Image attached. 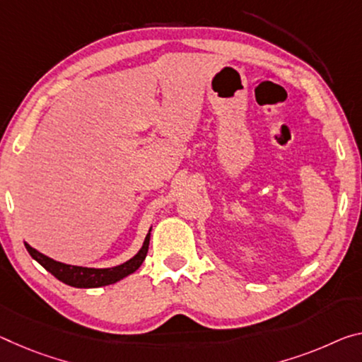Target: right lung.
<instances>
[{
  "mask_svg": "<svg viewBox=\"0 0 362 362\" xmlns=\"http://www.w3.org/2000/svg\"><path fill=\"white\" fill-rule=\"evenodd\" d=\"M151 228L148 230V235L145 237L141 248L139 250L134 257H130L129 261L124 264H119L116 267H106V269H96V267H82V266H71V264H64L59 261L51 259V257L40 253L35 248H32L30 245L25 243V248L33 259L47 269L49 274H53L57 280H61L62 284L76 286V288H100V286H106L111 284H116L119 280L129 277L130 274H134L139 269L143 261H145L148 246H150V237H151Z\"/></svg>",
  "mask_w": 362,
  "mask_h": 362,
  "instance_id": "obj_1",
  "label": "right lung"
}]
</instances>
